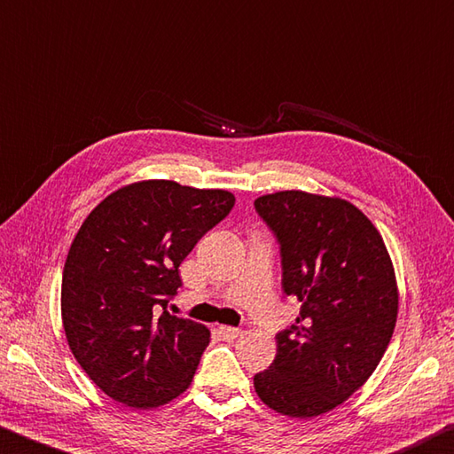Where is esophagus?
<instances>
[{"label":"esophagus","mask_w":454,"mask_h":454,"mask_svg":"<svg viewBox=\"0 0 454 454\" xmlns=\"http://www.w3.org/2000/svg\"><path fill=\"white\" fill-rule=\"evenodd\" d=\"M217 331L225 340H235L237 337H239V329H237V327H227V325H221Z\"/></svg>","instance_id":"esophagus-1"}]
</instances>
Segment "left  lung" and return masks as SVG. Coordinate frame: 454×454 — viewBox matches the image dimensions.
Returning <instances> with one entry per match:
<instances>
[{
  "label": "left lung",
  "mask_w": 454,
  "mask_h": 454,
  "mask_svg": "<svg viewBox=\"0 0 454 454\" xmlns=\"http://www.w3.org/2000/svg\"><path fill=\"white\" fill-rule=\"evenodd\" d=\"M281 251L283 291L301 303L277 356L253 379L281 415L329 412L364 385L393 337L399 293L375 225L343 199L279 191L255 201Z\"/></svg>",
  "instance_id": "1"
}]
</instances>
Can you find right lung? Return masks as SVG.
Masks as SVG:
<instances>
[{"instance_id": "add662e5", "label": "right lung", "mask_w": 454, "mask_h": 454, "mask_svg": "<svg viewBox=\"0 0 454 454\" xmlns=\"http://www.w3.org/2000/svg\"><path fill=\"white\" fill-rule=\"evenodd\" d=\"M233 205L229 191L157 179L115 191L83 221L63 267V329L114 401L153 409L191 385L211 333L167 303L183 259Z\"/></svg>"}]
</instances>
